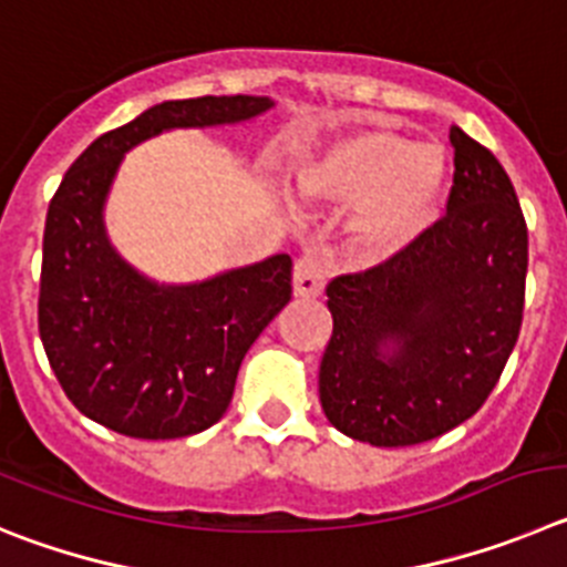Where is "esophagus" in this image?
Wrapping results in <instances>:
<instances>
[{
    "label": "esophagus",
    "mask_w": 567,
    "mask_h": 567,
    "mask_svg": "<svg viewBox=\"0 0 567 567\" xmlns=\"http://www.w3.org/2000/svg\"><path fill=\"white\" fill-rule=\"evenodd\" d=\"M293 296L299 299H313L324 288V265L313 254H305V257L296 259L293 265Z\"/></svg>",
    "instance_id": "esophagus-1"
}]
</instances>
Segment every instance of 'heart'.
<instances>
[{
    "label": "heart",
    "instance_id": "heart-1",
    "mask_svg": "<svg viewBox=\"0 0 567 567\" xmlns=\"http://www.w3.org/2000/svg\"><path fill=\"white\" fill-rule=\"evenodd\" d=\"M452 163L441 144H421L390 126L330 137L293 172V188L316 206H350L347 246L367 262L410 251L441 217Z\"/></svg>",
    "mask_w": 567,
    "mask_h": 567
}]
</instances>
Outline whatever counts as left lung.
Returning <instances> with one entry per match:
<instances>
[{
    "instance_id": "8db88e82",
    "label": "left lung",
    "mask_w": 567,
    "mask_h": 567,
    "mask_svg": "<svg viewBox=\"0 0 567 567\" xmlns=\"http://www.w3.org/2000/svg\"><path fill=\"white\" fill-rule=\"evenodd\" d=\"M446 217L410 251L328 285L319 401L370 446L432 441L481 410L519 336L528 231L497 157L449 130Z\"/></svg>"
}]
</instances>
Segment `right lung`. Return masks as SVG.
Masks as SVG:
<instances>
[{"mask_svg": "<svg viewBox=\"0 0 567 567\" xmlns=\"http://www.w3.org/2000/svg\"><path fill=\"white\" fill-rule=\"evenodd\" d=\"M271 106L268 95L163 101L95 137L61 181L44 226L39 333L61 390L90 421L172 441L226 415L248 347L290 302V257L157 282L112 246L104 212L126 152L172 130L246 124Z\"/></svg>", "mask_w": 567, "mask_h": 567, "instance_id": "right-lung-1", "label": "right lung"}]
</instances>
